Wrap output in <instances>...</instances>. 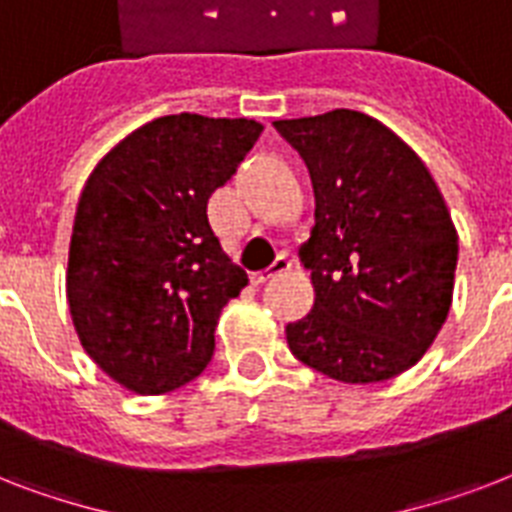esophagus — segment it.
I'll use <instances>...</instances> for the list:
<instances>
[{
    "instance_id": "1",
    "label": "esophagus",
    "mask_w": 512,
    "mask_h": 512,
    "mask_svg": "<svg viewBox=\"0 0 512 512\" xmlns=\"http://www.w3.org/2000/svg\"><path fill=\"white\" fill-rule=\"evenodd\" d=\"M289 268H292V260H289L287 255H279L271 263V268H265V271L252 273V284H265V281L276 279V276H284V273H287Z\"/></svg>"
}]
</instances>
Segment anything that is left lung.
<instances>
[{
	"label": "left lung",
	"mask_w": 512,
	"mask_h": 512,
	"mask_svg": "<svg viewBox=\"0 0 512 512\" xmlns=\"http://www.w3.org/2000/svg\"><path fill=\"white\" fill-rule=\"evenodd\" d=\"M273 124L316 193L300 247L316 297L287 327L289 350L337 382L390 380L425 356L452 308L460 244L444 196L420 156L361 111Z\"/></svg>",
	"instance_id": "left-lung-1"
}]
</instances>
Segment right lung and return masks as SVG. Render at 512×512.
Instances as JSON below:
<instances>
[{
    "label": "right lung",
    "instance_id": "obj_1",
    "mask_svg": "<svg viewBox=\"0 0 512 512\" xmlns=\"http://www.w3.org/2000/svg\"><path fill=\"white\" fill-rule=\"evenodd\" d=\"M263 124L162 116L119 140L84 183L66 297L87 356L140 396L204 372L215 327L247 273L220 247L209 196L231 180Z\"/></svg>",
    "mask_w": 512,
    "mask_h": 512
}]
</instances>
